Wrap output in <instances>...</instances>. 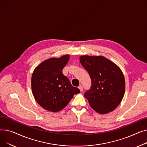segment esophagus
I'll return each mask as SVG.
<instances>
[{
	"mask_svg": "<svg viewBox=\"0 0 147 147\" xmlns=\"http://www.w3.org/2000/svg\"><path fill=\"white\" fill-rule=\"evenodd\" d=\"M79 89H80V92H82V90H83V86H82V85H80L79 86Z\"/></svg>",
	"mask_w": 147,
	"mask_h": 147,
	"instance_id": "1",
	"label": "esophagus"
}]
</instances>
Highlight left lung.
Here are the masks:
<instances>
[{"label":"left lung","mask_w":147,"mask_h":147,"mask_svg":"<svg viewBox=\"0 0 147 147\" xmlns=\"http://www.w3.org/2000/svg\"><path fill=\"white\" fill-rule=\"evenodd\" d=\"M79 59L92 80L90 89L84 94L92 109L101 114L115 110L125 91V77L120 67L103 56L82 55Z\"/></svg>","instance_id":"1"}]
</instances>
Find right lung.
<instances>
[{
    "label": "right lung",
    "mask_w": 147,
    "mask_h": 147,
    "mask_svg": "<svg viewBox=\"0 0 147 147\" xmlns=\"http://www.w3.org/2000/svg\"><path fill=\"white\" fill-rule=\"evenodd\" d=\"M69 55L45 60L34 69L32 77V90L37 102L44 109L58 112L63 110L73 98L80 93L63 74V69Z\"/></svg>",
    "instance_id": "1"
}]
</instances>
